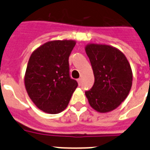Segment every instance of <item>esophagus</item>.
Returning <instances> with one entry per match:
<instances>
[{"label": "esophagus", "mask_w": 150, "mask_h": 150, "mask_svg": "<svg viewBox=\"0 0 150 150\" xmlns=\"http://www.w3.org/2000/svg\"><path fill=\"white\" fill-rule=\"evenodd\" d=\"M77 83H78V84H79V86H80V85H81L82 80H81V79H80V78L77 79Z\"/></svg>", "instance_id": "34e87169"}]
</instances>
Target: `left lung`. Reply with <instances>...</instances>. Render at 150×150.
<instances>
[{
	"instance_id": "8db88e82",
	"label": "left lung",
	"mask_w": 150,
	"mask_h": 150,
	"mask_svg": "<svg viewBox=\"0 0 150 150\" xmlns=\"http://www.w3.org/2000/svg\"><path fill=\"white\" fill-rule=\"evenodd\" d=\"M85 50L95 76V83L86 96L95 110L110 112L129 94L133 79L131 65L125 55L112 46L88 43Z\"/></svg>"
}]
</instances>
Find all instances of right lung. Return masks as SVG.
Returning <instances> with one entry per match:
<instances>
[{
	"instance_id": "1",
	"label": "right lung",
	"mask_w": 150,
	"mask_h": 150,
	"mask_svg": "<svg viewBox=\"0 0 150 150\" xmlns=\"http://www.w3.org/2000/svg\"><path fill=\"white\" fill-rule=\"evenodd\" d=\"M75 45L72 40L49 41L30 55L25 86L33 103L46 113L64 110L77 87L69 74L68 59Z\"/></svg>"
}]
</instances>
